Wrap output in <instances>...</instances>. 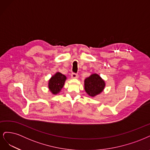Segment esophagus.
I'll list each match as a JSON object with an SVG mask.
<instances>
[{
    "mask_svg": "<svg viewBox=\"0 0 150 150\" xmlns=\"http://www.w3.org/2000/svg\"><path fill=\"white\" fill-rule=\"evenodd\" d=\"M71 78H73V79H77L79 77V75L73 72V73H71Z\"/></svg>",
    "mask_w": 150,
    "mask_h": 150,
    "instance_id": "obj_1",
    "label": "esophagus"
}]
</instances>
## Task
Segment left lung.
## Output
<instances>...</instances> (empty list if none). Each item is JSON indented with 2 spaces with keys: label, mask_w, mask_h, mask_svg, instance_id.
<instances>
[{
  "label": "left lung",
  "mask_w": 150,
  "mask_h": 150,
  "mask_svg": "<svg viewBox=\"0 0 150 150\" xmlns=\"http://www.w3.org/2000/svg\"><path fill=\"white\" fill-rule=\"evenodd\" d=\"M105 86V81L97 74H92L85 80V90L91 96H95L100 93Z\"/></svg>",
  "instance_id": "left-lung-1"
}]
</instances>
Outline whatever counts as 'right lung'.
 <instances>
[{"instance_id": "obj_1", "label": "right lung", "mask_w": 150, "mask_h": 150, "mask_svg": "<svg viewBox=\"0 0 150 150\" xmlns=\"http://www.w3.org/2000/svg\"><path fill=\"white\" fill-rule=\"evenodd\" d=\"M66 76L60 72L53 76L49 81V88L53 94H57L64 85Z\"/></svg>"}]
</instances>
